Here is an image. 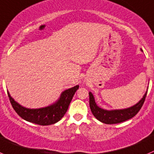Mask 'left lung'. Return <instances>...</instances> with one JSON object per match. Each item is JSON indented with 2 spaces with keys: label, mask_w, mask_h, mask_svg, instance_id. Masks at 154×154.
Returning a JSON list of instances; mask_svg holds the SVG:
<instances>
[{
  "label": "left lung",
  "mask_w": 154,
  "mask_h": 154,
  "mask_svg": "<svg viewBox=\"0 0 154 154\" xmlns=\"http://www.w3.org/2000/svg\"><path fill=\"white\" fill-rule=\"evenodd\" d=\"M146 94H147V91L145 93L142 99L134 106L127 108V109H123V110H106L99 107L97 105L92 93L89 92L90 107H91V112L94 117L103 124H119L121 122L126 121L129 119H131L140 111L143 104L144 103Z\"/></svg>",
  "instance_id": "8db88e82"
}]
</instances>
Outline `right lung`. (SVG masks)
Wrapping results in <instances>:
<instances>
[{
    "label": "right lung",
    "instance_id": "obj_1",
    "mask_svg": "<svg viewBox=\"0 0 154 154\" xmlns=\"http://www.w3.org/2000/svg\"><path fill=\"white\" fill-rule=\"evenodd\" d=\"M78 88L79 86L77 85L66 90L62 93L56 103L51 106L39 109H28L23 107L17 103L11 97L8 91V94L14 110L21 118L38 125L48 126L55 124L64 116L68 109L70 101Z\"/></svg>",
    "mask_w": 154,
    "mask_h": 154
}]
</instances>
